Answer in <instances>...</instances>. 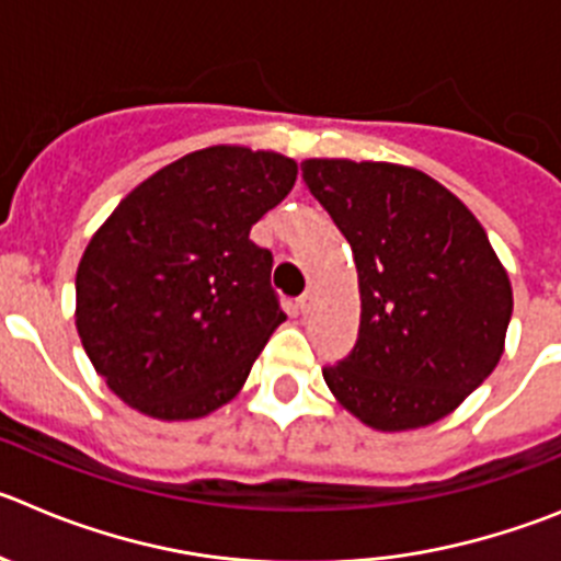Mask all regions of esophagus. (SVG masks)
<instances>
[{
	"mask_svg": "<svg viewBox=\"0 0 561 561\" xmlns=\"http://www.w3.org/2000/svg\"><path fill=\"white\" fill-rule=\"evenodd\" d=\"M311 308H314V295H311V291H306V295L297 297V311H300L302 317L311 314Z\"/></svg>",
	"mask_w": 561,
	"mask_h": 561,
	"instance_id": "1",
	"label": "esophagus"
}]
</instances>
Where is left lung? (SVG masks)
Returning a JSON list of instances; mask_svg holds the SVG:
<instances>
[{
	"instance_id": "obj_1",
	"label": "left lung",
	"mask_w": 561,
	"mask_h": 561,
	"mask_svg": "<svg viewBox=\"0 0 561 561\" xmlns=\"http://www.w3.org/2000/svg\"><path fill=\"white\" fill-rule=\"evenodd\" d=\"M300 169L351 244L362 291L356 344L322 378L378 431L436 423L495 369L512 320L484 228L417 169L322 158Z\"/></svg>"
}]
</instances>
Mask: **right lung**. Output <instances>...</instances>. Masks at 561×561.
<instances>
[{
    "label": "right lung",
    "instance_id": "right-lung-1",
    "mask_svg": "<svg viewBox=\"0 0 561 561\" xmlns=\"http://www.w3.org/2000/svg\"><path fill=\"white\" fill-rule=\"evenodd\" d=\"M277 152L208 147L133 188L77 266V333L127 405L194 420L228 403L286 320L250 228L291 192Z\"/></svg>",
    "mask_w": 561,
    "mask_h": 561
}]
</instances>
